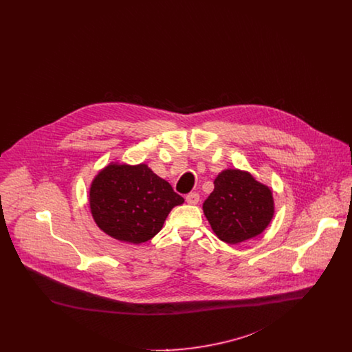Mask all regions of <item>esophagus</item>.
Segmentation results:
<instances>
[{
  "instance_id": "esophagus-1",
  "label": "esophagus",
  "mask_w": 352,
  "mask_h": 352,
  "mask_svg": "<svg viewBox=\"0 0 352 352\" xmlns=\"http://www.w3.org/2000/svg\"><path fill=\"white\" fill-rule=\"evenodd\" d=\"M186 201H187L188 204H198V201H199V194H197V192L188 194V195L186 197Z\"/></svg>"
}]
</instances>
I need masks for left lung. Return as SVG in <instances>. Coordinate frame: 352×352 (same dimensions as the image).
Segmentation results:
<instances>
[{
    "instance_id": "1",
    "label": "left lung",
    "mask_w": 352,
    "mask_h": 352,
    "mask_svg": "<svg viewBox=\"0 0 352 352\" xmlns=\"http://www.w3.org/2000/svg\"><path fill=\"white\" fill-rule=\"evenodd\" d=\"M214 184L203 212L221 241L239 244L265 231L274 215V199L267 184L239 168L223 170Z\"/></svg>"
}]
</instances>
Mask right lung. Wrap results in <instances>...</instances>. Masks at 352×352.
Instances as JSON below:
<instances>
[{"label":"right lung","instance_id":"obj_1","mask_svg":"<svg viewBox=\"0 0 352 352\" xmlns=\"http://www.w3.org/2000/svg\"><path fill=\"white\" fill-rule=\"evenodd\" d=\"M184 201L146 164L111 162L89 187V208L98 227L129 244L151 240L162 230L168 212Z\"/></svg>","mask_w":352,"mask_h":352}]
</instances>
